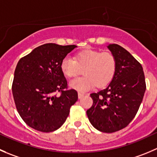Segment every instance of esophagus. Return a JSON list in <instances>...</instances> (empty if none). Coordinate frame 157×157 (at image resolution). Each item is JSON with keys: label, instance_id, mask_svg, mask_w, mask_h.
I'll list each match as a JSON object with an SVG mask.
<instances>
[{"label": "esophagus", "instance_id": "esophagus-1", "mask_svg": "<svg viewBox=\"0 0 157 157\" xmlns=\"http://www.w3.org/2000/svg\"><path fill=\"white\" fill-rule=\"evenodd\" d=\"M83 96H84V94H83V93H80V92L78 93V97H79V98H81V97H83Z\"/></svg>", "mask_w": 157, "mask_h": 157}]
</instances>
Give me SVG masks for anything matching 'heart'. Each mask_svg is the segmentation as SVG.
Listing matches in <instances>:
<instances>
[{
    "mask_svg": "<svg viewBox=\"0 0 157 157\" xmlns=\"http://www.w3.org/2000/svg\"><path fill=\"white\" fill-rule=\"evenodd\" d=\"M63 74L69 78L77 77L83 70V77L70 82V86L79 91H85L97 85L103 87L113 79L117 68V58L111 52L87 49L76 54L74 60L66 57L60 65Z\"/></svg>",
    "mask_w": 157,
    "mask_h": 157,
    "instance_id": "heart-1",
    "label": "heart"
}]
</instances>
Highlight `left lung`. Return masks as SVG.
Returning <instances> with one entry per match:
<instances>
[{
  "instance_id": "8db88e82",
  "label": "left lung",
  "mask_w": 157,
  "mask_h": 157,
  "mask_svg": "<svg viewBox=\"0 0 157 157\" xmlns=\"http://www.w3.org/2000/svg\"><path fill=\"white\" fill-rule=\"evenodd\" d=\"M108 48L117 58V71L107 87L90 94L93 105L86 114L97 130L109 133L133 121L147 86L142 65L127 50L115 44Z\"/></svg>"
}]
</instances>
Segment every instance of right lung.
<instances>
[{"label": "right lung", "mask_w": 157, "mask_h": 157, "mask_svg": "<svg viewBox=\"0 0 157 157\" xmlns=\"http://www.w3.org/2000/svg\"><path fill=\"white\" fill-rule=\"evenodd\" d=\"M76 45L45 44L20 59L14 71L12 94L23 121L34 130L50 133L66 121L78 94L68 89L60 65Z\"/></svg>", "instance_id": "add662e5"}]
</instances>
